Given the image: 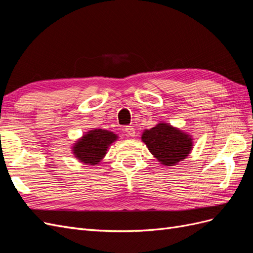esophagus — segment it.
Listing matches in <instances>:
<instances>
[{
	"label": "esophagus",
	"instance_id": "obj_1",
	"mask_svg": "<svg viewBox=\"0 0 253 253\" xmlns=\"http://www.w3.org/2000/svg\"><path fill=\"white\" fill-rule=\"evenodd\" d=\"M125 133L129 137H134L135 136V128H133L132 126H126Z\"/></svg>",
	"mask_w": 253,
	"mask_h": 253
}]
</instances>
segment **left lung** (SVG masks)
Masks as SVG:
<instances>
[{"label":"left lung","instance_id":"obj_1","mask_svg":"<svg viewBox=\"0 0 253 253\" xmlns=\"http://www.w3.org/2000/svg\"><path fill=\"white\" fill-rule=\"evenodd\" d=\"M141 140L151 154L166 167L182 162L193 148L192 136L164 121L150 129H144Z\"/></svg>","mask_w":253,"mask_h":253}]
</instances>
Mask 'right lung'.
Masks as SVG:
<instances>
[{
    "label": "right lung",
    "instance_id": "right-lung-1",
    "mask_svg": "<svg viewBox=\"0 0 253 253\" xmlns=\"http://www.w3.org/2000/svg\"><path fill=\"white\" fill-rule=\"evenodd\" d=\"M117 139L118 135L108 129H90L73 144L72 152L82 164L96 166L103 159L110 145Z\"/></svg>",
    "mask_w": 253,
    "mask_h": 253
}]
</instances>
